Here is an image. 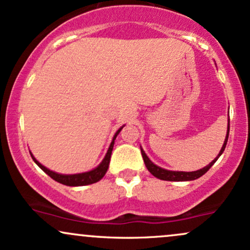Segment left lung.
Instances as JSON below:
<instances>
[{
    "instance_id": "8db88e82",
    "label": "left lung",
    "mask_w": 250,
    "mask_h": 250,
    "mask_svg": "<svg viewBox=\"0 0 250 250\" xmlns=\"http://www.w3.org/2000/svg\"><path fill=\"white\" fill-rule=\"evenodd\" d=\"M228 136H229V122H228V131H227L225 143H223L222 148H221L219 156L223 153V150H225V148L227 146V141H228ZM141 154L143 157V161H145V165H146V167H147L148 170L150 171V173L153 174L155 177H157V179H160V180H165V181H191V180L199 179V177L202 176L203 174L207 173L209 169H210L211 166L214 165L215 161L219 159V156H217L216 159L213 160V161L209 163L208 166H206L205 168L200 169V170L188 171L187 173V171H170V170H166V169L157 167L156 165H154V163L148 159L147 155L145 154V151H143L142 149H141Z\"/></svg>"
}]
</instances>
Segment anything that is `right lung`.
Masks as SVG:
<instances>
[{
	"mask_svg": "<svg viewBox=\"0 0 250 250\" xmlns=\"http://www.w3.org/2000/svg\"><path fill=\"white\" fill-rule=\"evenodd\" d=\"M122 128H120L119 130L116 131L115 136H114L113 141H111V143H110V147H109L108 151H107V155H105V157H104V159H103V161L100 163L99 167L95 168V169H93V170L88 171V173L75 174V175H62V174L54 173V171H51L48 168H45L44 166H42L40 162H37L35 157H34L33 155H31V153H30V155H31V157H33L34 161H35L36 165L39 166V167L41 168L45 174H48L51 177V179L57 181V182L62 183V185L70 186V187H76V186L91 185V183H95V182H97V181L101 180L102 177L104 176V174L107 173V169L109 167V162H110L111 151H113V147H114V141H115L116 136H117V135H119L120 131H121Z\"/></svg>",
	"mask_w": 250,
	"mask_h": 250,
	"instance_id": "1",
	"label": "right lung"
}]
</instances>
